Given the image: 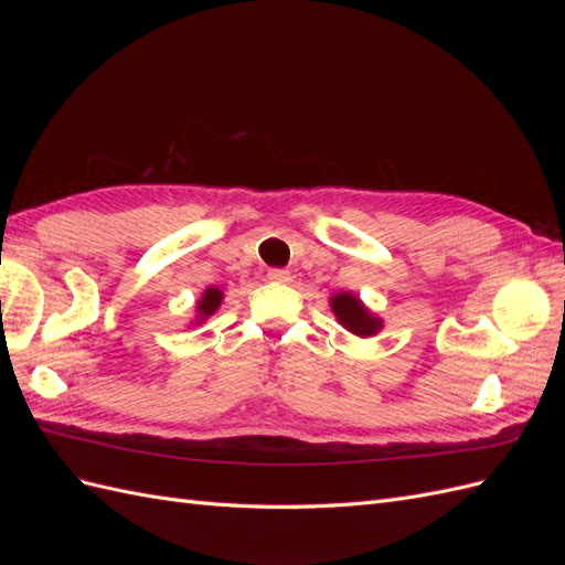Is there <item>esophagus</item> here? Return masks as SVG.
I'll return each mask as SVG.
<instances>
[{
  "label": "esophagus",
  "instance_id": "1",
  "mask_svg": "<svg viewBox=\"0 0 565 565\" xmlns=\"http://www.w3.org/2000/svg\"><path fill=\"white\" fill-rule=\"evenodd\" d=\"M268 280L270 282H278V285H287L289 280H292V276H289V270L273 268V270H268Z\"/></svg>",
  "mask_w": 565,
  "mask_h": 565
}]
</instances>
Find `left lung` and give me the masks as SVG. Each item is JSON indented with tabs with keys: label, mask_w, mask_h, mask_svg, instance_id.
<instances>
[{
	"label": "left lung",
	"mask_w": 565,
	"mask_h": 565,
	"mask_svg": "<svg viewBox=\"0 0 565 565\" xmlns=\"http://www.w3.org/2000/svg\"><path fill=\"white\" fill-rule=\"evenodd\" d=\"M330 306L341 328H347L355 337H374L384 328L382 318L370 313L363 306V301L351 292L334 295L330 299Z\"/></svg>",
	"instance_id": "8db88e82"
}]
</instances>
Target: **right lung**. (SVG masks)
<instances>
[{"mask_svg": "<svg viewBox=\"0 0 565 565\" xmlns=\"http://www.w3.org/2000/svg\"><path fill=\"white\" fill-rule=\"evenodd\" d=\"M221 299H224V292L218 287H207L202 292V299L198 301V318L195 322H204L210 316H214V311L221 306Z\"/></svg>", "mask_w": 565, "mask_h": 565, "instance_id": "add662e5", "label": "right lung"}]
</instances>
